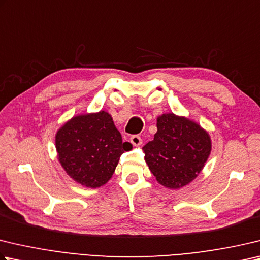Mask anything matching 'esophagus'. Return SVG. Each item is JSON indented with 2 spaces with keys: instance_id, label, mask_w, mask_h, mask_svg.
<instances>
[{
  "instance_id": "esophagus-1",
  "label": "esophagus",
  "mask_w": 260,
  "mask_h": 260,
  "mask_svg": "<svg viewBox=\"0 0 260 260\" xmlns=\"http://www.w3.org/2000/svg\"><path fill=\"white\" fill-rule=\"evenodd\" d=\"M131 143L134 146H140L141 144H142V139H141L139 135H133L131 138Z\"/></svg>"
}]
</instances>
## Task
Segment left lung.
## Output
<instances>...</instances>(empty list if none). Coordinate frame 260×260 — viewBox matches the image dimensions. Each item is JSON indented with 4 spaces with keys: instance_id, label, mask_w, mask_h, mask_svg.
<instances>
[{
    "instance_id": "8db88e82",
    "label": "left lung",
    "mask_w": 260,
    "mask_h": 260,
    "mask_svg": "<svg viewBox=\"0 0 260 260\" xmlns=\"http://www.w3.org/2000/svg\"><path fill=\"white\" fill-rule=\"evenodd\" d=\"M157 129L142 148L145 162L160 185L178 190L202 172L211 152V138L197 121L173 112L158 116Z\"/></svg>"
}]
</instances>
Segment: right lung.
Here are the masks:
<instances>
[{
    "label": "right lung",
    "instance_id": "1",
    "mask_svg": "<svg viewBox=\"0 0 260 260\" xmlns=\"http://www.w3.org/2000/svg\"><path fill=\"white\" fill-rule=\"evenodd\" d=\"M133 148L122 142L109 112L79 114L56 131V155L63 171L84 187L99 188L114 175L121 153Z\"/></svg>",
    "mask_w": 260,
    "mask_h": 260
}]
</instances>
